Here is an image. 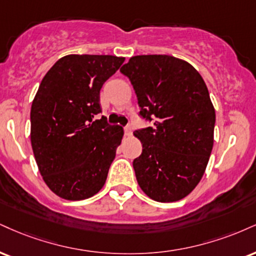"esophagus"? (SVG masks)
Returning a JSON list of instances; mask_svg holds the SVG:
<instances>
[{
    "instance_id": "obj_1",
    "label": "esophagus",
    "mask_w": 256,
    "mask_h": 256,
    "mask_svg": "<svg viewBox=\"0 0 256 256\" xmlns=\"http://www.w3.org/2000/svg\"><path fill=\"white\" fill-rule=\"evenodd\" d=\"M124 131H125V134H126V136H131V134H132V128H131L130 125L125 126V128H124Z\"/></svg>"
}]
</instances>
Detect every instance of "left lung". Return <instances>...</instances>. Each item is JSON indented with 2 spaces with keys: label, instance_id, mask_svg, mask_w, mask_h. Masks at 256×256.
<instances>
[{
  "label": "left lung",
  "instance_id": "obj_1",
  "mask_svg": "<svg viewBox=\"0 0 256 256\" xmlns=\"http://www.w3.org/2000/svg\"><path fill=\"white\" fill-rule=\"evenodd\" d=\"M120 72L134 86L140 114L154 124L134 132L143 146L134 161L137 182L152 200L178 202L202 180L214 146L208 87L188 62L167 54L131 57Z\"/></svg>",
  "mask_w": 256,
  "mask_h": 256
}]
</instances>
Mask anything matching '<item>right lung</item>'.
I'll use <instances>...</instances> for the list:
<instances>
[{
    "label": "right lung",
    "instance_id": "1",
    "mask_svg": "<svg viewBox=\"0 0 256 256\" xmlns=\"http://www.w3.org/2000/svg\"><path fill=\"white\" fill-rule=\"evenodd\" d=\"M110 54H68L46 72L30 107V144L42 180L66 200L104 187L124 130L101 112L100 89L124 63Z\"/></svg>",
    "mask_w": 256,
    "mask_h": 256
}]
</instances>
